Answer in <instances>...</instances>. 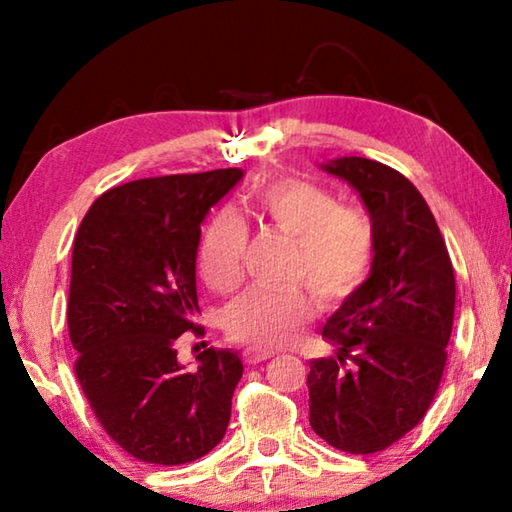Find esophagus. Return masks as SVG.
<instances>
[{
	"mask_svg": "<svg viewBox=\"0 0 512 512\" xmlns=\"http://www.w3.org/2000/svg\"><path fill=\"white\" fill-rule=\"evenodd\" d=\"M271 357H273V352L257 348V345H248V348L244 350V361L246 363H259V361H266Z\"/></svg>",
	"mask_w": 512,
	"mask_h": 512,
	"instance_id": "esophagus-1",
	"label": "esophagus"
}]
</instances>
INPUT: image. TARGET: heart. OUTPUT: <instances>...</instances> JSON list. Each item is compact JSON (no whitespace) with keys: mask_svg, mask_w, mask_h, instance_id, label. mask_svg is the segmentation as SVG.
I'll return each instance as SVG.
<instances>
[{"mask_svg":"<svg viewBox=\"0 0 512 512\" xmlns=\"http://www.w3.org/2000/svg\"><path fill=\"white\" fill-rule=\"evenodd\" d=\"M253 210L284 235L296 239L289 277L307 280L325 305H339L359 291L375 257V232L363 212L345 210L327 189L302 180H275L259 189ZM248 230L232 212L216 214L201 244L205 284L228 293L244 275ZM314 314L300 287H253L225 309L223 325L232 339L257 348H282Z\"/></svg>","mask_w":512,"mask_h":512,"instance_id":"1","label":"heart"}]
</instances>
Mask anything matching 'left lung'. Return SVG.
<instances>
[{"label":"left lung","instance_id":"obj_1","mask_svg":"<svg viewBox=\"0 0 512 512\" xmlns=\"http://www.w3.org/2000/svg\"><path fill=\"white\" fill-rule=\"evenodd\" d=\"M320 169L359 192L375 257L366 282L323 327L334 354L309 361V422L341 452L375 454L406 436L438 391L454 268L427 201L400 171L354 155Z\"/></svg>","mask_w":512,"mask_h":512}]
</instances>
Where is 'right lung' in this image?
Masks as SVG:
<instances>
[{
  "instance_id": "add662e5",
  "label": "right lung",
  "mask_w": 512,
  "mask_h": 512,
  "mask_svg": "<svg viewBox=\"0 0 512 512\" xmlns=\"http://www.w3.org/2000/svg\"><path fill=\"white\" fill-rule=\"evenodd\" d=\"M241 178L216 169L133 180L99 196L76 232V377L108 436L144 463H192L228 429L239 354L210 348L185 368L173 343L196 323L201 223Z\"/></svg>"
}]
</instances>
